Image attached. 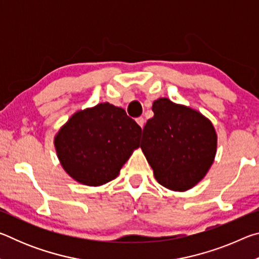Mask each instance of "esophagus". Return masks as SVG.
Returning <instances> with one entry per match:
<instances>
[{
	"instance_id": "obj_1",
	"label": "esophagus",
	"mask_w": 259,
	"mask_h": 259,
	"mask_svg": "<svg viewBox=\"0 0 259 259\" xmlns=\"http://www.w3.org/2000/svg\"><path fill=\"white\" fill-rule=\"evenodd\" d=\"M136 122H137V123L139 124L140 128H143L144 123H145V120H144L143 116H139V117H137V119H136Z\"/></svg>"
}]
</instances>
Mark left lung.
<instances>
[{"instance_id":"8db88e82","label":"left lung","mask_w":259,"mask_h":259,"mask_svg":"<svg viewBox=\"0 0 259 259\" xmlns=\"http://www.w3.org/2000/svg\"><path fill=\"white\" fill-rule=\"evenodd\" d=\"M152 111L140 147L154 177L169 190H190L205 176L216 155L213 125L198 111L168 98L155 100Z\"/></svg>"}]
</instances>
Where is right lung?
<instances>
[{
    "instance_id": "right-lung-1",
    "label": "right lung",
    "mask_w": 259,
    "mask_h": 259,
    "mask_svg": "<svg viewBox=\"0 0 259 259\" xmlns=\"http://www.w3.org/2000/svg\"><path fill=\"white\" fill-rule=\"evenodd\" d=\"M142 128L123 108L100 103L78 111L55 137L63 168L76 182L99 186L117 177L133 151L139 147Z\"/></svg>"
}]
</instances>
